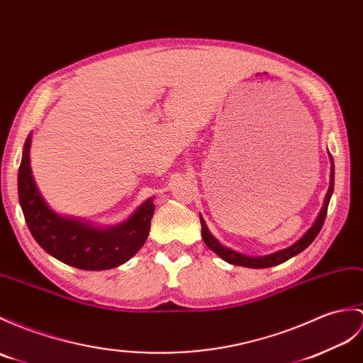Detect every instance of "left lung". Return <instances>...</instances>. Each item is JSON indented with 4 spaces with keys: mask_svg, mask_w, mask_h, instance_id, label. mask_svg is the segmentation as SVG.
Returning <instances> with one entry per match:
<instances>
[{
    "mask_svg": "<svg viewBox=\"0 0 363 363\" xmlns=\"http://www.w3.org/2000/svg\"><path fill=\"white\" fill-rule=\"evenodd\" d=\"M330 161H331V174H330V189H328V193L325 196L323 201V207L320 210L318 216L315 218L314 224L309 227L306 230V233L303 235L300 240H297L296 242L292 244V246L281 249V250H277L274 254H269V255H263V257H249V255H244L240 254V252L229 249L224 244H221V241H218L212 232L208 230V227L204 221V218L199 215V220H201V233H202V240H204L206 246L215 252V254L223 258L224 261H227L229 264L233 266H244V267H252V269H264V267H272L277 264H281L284 261H288L289 258L298 255L300 252L305 250L311 242L315 240V237L318 235V232L322 230V225L325 223V218H326V212H328V206H330V199L331 195L334 191V161H333V156L330 155Z\"/></svg>",
    "mask_w": 363,
    "mask_h": 363,
    "instance_id": "obj_1",
    "label": "left lung"
}]
</instances>
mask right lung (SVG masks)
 Instances as JSON below:
<instances>
[{
	"label": "right lung",
	"mask_w": 363,
	"mask_h": 363,
	"mask_svg": "<svg viewBox=\"0 0 363 363\" xmlns=\"http://www.w3.org/2000/svg\"><path fill=\"white\" fill-rule=\"evenodd\" d=\"M32 134L24 142L18 170V198L35 241L49 255L83 271H105L126 263L145 242L155 213L153 198L140 204L121 224L100 227L50 208L41 195L30 168Z\"/></svg>",
	"instance_id": "1"
}]
</instances>
